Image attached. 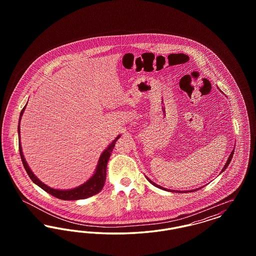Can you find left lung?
Returning a JSON list of instances; mask_svg holds the SVG:
<instances>
[{"mask_svg": "<svg viewBox=\"0 0 256 256\" xmlns=\"http://www.w3.org/2000/svg\"><path fill=\"white\" fill-rule=\"evenodd\" d=\"M233 154H234V150H232V154H230V158H228V161H226V165L224 166V168H222V172H222L224 170H226V168H228V166L230 165V161H232V158H233ZM148 178V180L150 182L152 183V184H154V186H156V187H158V188H160V189H163V190H165V191H168V192H174V193H182V192H184V193H189V192H195V191H196V190H198V189H200V188H198V189H194V190H188V191H178V190H170V189H166V188H164V187H162V186H160V185H158V184H156V183L154 182H152L148 178Z\"/></svg>", "mask_w": 256, "mask_h": 256, "instance_id": "8db88e82", "label": "left lung"}]
</instances>
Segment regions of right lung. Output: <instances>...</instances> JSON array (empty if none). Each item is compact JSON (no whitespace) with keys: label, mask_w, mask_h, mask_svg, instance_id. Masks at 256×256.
<instances>
[{"label":"right lung","mask_w":256,"mask_h":256,"mask_svg":"<svg viewBox=\"0 0 256 256\" xmlns=\"http://www.w3.org/2000/svg\"><path fill=\"white\" fill-rule=\"evenodd\" d=\"M28 104V102H26ZM26 104L24 106V108L20 113V117H19V122H18V138H19V152H20V156L21 159L24 165V170L28 172V176L30 178V180L38 185L40 188H42L44 191H46L47 193H49L50 195L54 196L58 198L64 200H84L87 198L89 196L96 195L98 194L104 187V182H106V167H108V162L110 160L111 152L114 148L116 141L120 138V134L110 143L108 148L102 152V154H100L98 161L97 167L94 174L86 182L73 188V189H68V190H60V189H54L52 187H50L48 185H46L45 183L42 182L32 172V170H30V168L28 167L26 161L24 158L23 154V150H22V146H21V141H20V122H21V118L23 116L24 108H26Z\"/></svg>","instance_id":"1"}]
</instances>
